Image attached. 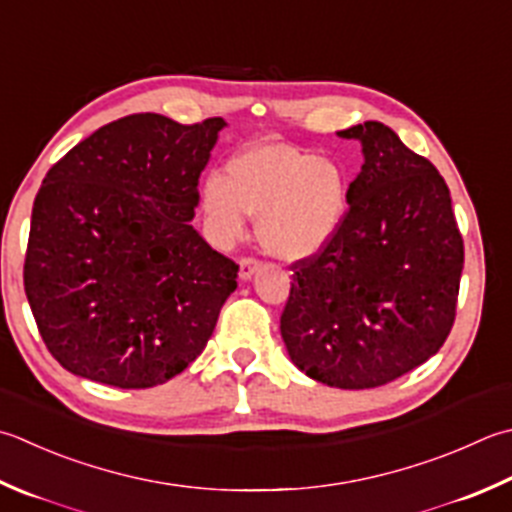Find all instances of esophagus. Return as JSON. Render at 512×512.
Returning a JSON list of instances; mask_svg holds the SVG:
<instances>
[{"mask_svg": "<svg viewBox=\"0 0 512 512\" xmlns=\"http://www.w3.org/2000/svg\"><path fill=\"white\" fill-rule=\"evenodd\" d=\"M257 270H259L257 259H242V262H239V279H242V282H250Z\"/></svg>", "mask_w": 512, "mask_h": 512, "instance_id": "1", "label": "esophagus"}]
</instances>
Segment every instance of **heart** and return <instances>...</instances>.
<instances>
[{"label": "heart", "instance_id": "1", "mask_svg": "<svg viewBox=\"0 0 512 512\" xmlns=\"http://www.w3.org/2000/svg\"><path fill=\"white\" fill-rule=\"evenodd\" d=\"M348 182L335 159L284 142H259L228 159L226 179L208 175L199 188L210 239L237 242L257 217V242L282 262L322 253L342 228Z\"/></svg>", "mask_w": 512, "mask_h": 512}]
</instances>
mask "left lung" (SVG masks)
I'll return each instance as SVG.
<instances>
[{
  "label": "left lung",
  "instance_id": "obj_1",
  "mask_svg": "<svg viewBox=\"0 0 512 512\" xmlns=\"http://www.w3.org/2000/svg\"><path fill=\"white\" fill-rule=\"evenodd\" d=\"M348 213L322 253L293 266L282 339L302 373L359 390L433 357L453 328L464 242L444 177L395 130L364 122Z\"/></svg>",
  "mask_w": 512,
  "mask_h": 512
}]
</instances>
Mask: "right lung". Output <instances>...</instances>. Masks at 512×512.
I'll list each match as a JSON object with an SVG mask.
<instances>
[{
    "mask_svg": "<svg viewBox=\"0 0 512 512\" xmlns=\"http://www.w3.org/2000/svg\"><path fill=\"white\" fill-rule=\"evenodd\" d=\"M222 117L184 126L137 113L95 130L35 197L24 288L68 373L117 388L164 384L202 353L239 266L193 228Z\"/></svg>",
    "mask_w": 512,
    "mask_h": 512,
    "instance_id": "right-lung-1",
    "label": "right lung"
}]
</instances>
